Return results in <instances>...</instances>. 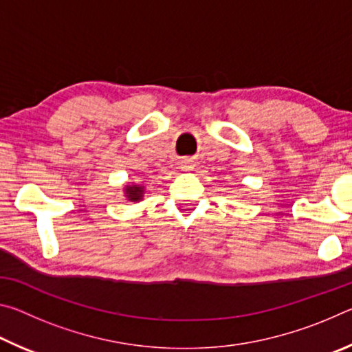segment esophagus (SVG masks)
<instances>
[{
	"mask_svg": "<svg viewBox=\"0 0 352 352\" xmlns=\"http://www.w3.org/2000/svg\"><path fill=\"white\" fill-rule=\"evenodd\" d=\"M182 168H183V170H190V169H192V164H190L189 162H184Z\"/></svg>",
	"mask_w": 352,
	"mask_h": 352,
	"instance_id": "1",
	"label": "esophagus"
}]
</instances>
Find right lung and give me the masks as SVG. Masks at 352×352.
Here are the masks:
<instances>
[{"label": "right lung", "mask_w": 352, "mask_h": 352, "mask_svg": "<svg viewBox=\"0 0 352 352\" xmlns=\"http://www.w3.org/2000/svg\"><path fill=\"white\" fill-rule=\"evenodd\" d=\"M124 194H126L127 200L130 201H140L142 199V194H144V186H140V184H127L126 189H124Z\"/></svg>", "instance_id": "add662e5"}]
</instances>
